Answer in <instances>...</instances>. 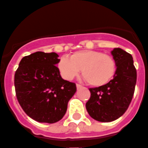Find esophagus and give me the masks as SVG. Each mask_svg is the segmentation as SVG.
I'll return each mask as SVG.
<instances>
[{"label": "esophagus", "mask_w": 148, "mask_h": 148, "mask_svg": "<svg viewBox=\"0 0 148 148\" xmlns=\"http://www.w3.org/2000/svg\"><path fill=\"white\" fill-rule=\"evenodd\" d=\"M76 86H77V89H79V88H81V87H82V86H81L80 84H76Z\"/></svg>", "instance_id": "34e87169"}]
</instances>
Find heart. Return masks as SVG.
<instances>
[{"label": "heart", "mask_w": 148, "mask_h": 148, "mask_svg": "<svg viewBox=\"0 0 148 148\" xmlns=\"http://www.w3.org/2000/svg\"><path fill=\"white\" fill-rule=\"evenodd\" d=\"M62 76L71 80L80 73L92 86H102L113 78L116 71V62L110 55L93 50L74 52L70 58L62 57L58 62Z\"/></svg>", "instance_id": "b5f03b06"}]
</instances>
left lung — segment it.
Listing matches in <instances>:
<instances>
[{
    "instance_id": "8db88e82",
    "label": "left lung",
    "mask_w": 148,
    "mask_h": 148,
    "mask_svg": "<svg viewBox=\"0 0 148 148\" xmlns=\"http://www.w3.org/2000/svg\"><path fill=\"white\" fill-rule=\"evenodd\" d=\"M112 55L116 62L114 77L105 86L89 89L90 97L86 104L92 118L110 122L121 117L130 105L136 84V69L132 56L121 48H114Z\"/></svg>"
}]
</instances>
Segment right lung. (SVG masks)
Listing matches in <instances>:
<instances>
[{
    "instance_id": "right-lung-1",
    "label": "right lung",
    "mask_w": 148,
    "mask_h": 148,
    "mask_svg": "<svg viewBox=\"0 0 148 148\" xmlns=\"http://www.w3.org/2000/svg\"><path fill=\"white\" fill-rule=\"evenodd\" d=\"M58 57L55 52H35L21 59L15 73L18 102L28 116L40 123L60 121L77 90L75 83L62 78L56 66Z\"/></svg>"
}]
</instances>
